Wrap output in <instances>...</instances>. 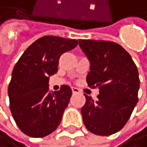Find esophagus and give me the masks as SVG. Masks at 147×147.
Here are the masks:
<instances>
[{
  "mask_svg": "<svg viewBox=\"0 0 147 147\" xmlns=\"http://www.w3.org/2000/svg\"><path fill=\"white\" fill-rule=\"evenodd\" d=\"M71 92H73L74 93H77V92H79V90H78L77 88H76V87H73V88H71Z\"/></svg>",
  "mask_w": 147,
  "mask_h": 147,
  "instance_id": "esophagus-1",
  "label": "esophagus"
}]
</instances>
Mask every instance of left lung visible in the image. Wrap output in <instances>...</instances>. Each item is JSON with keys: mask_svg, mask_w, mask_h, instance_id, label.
Wrapping results in <instances>:
<instances>
[{"mask_svg": "<svg viewBox=\"0 0 147 147\" xmlns=\"http://www.w3.org/2000/svg\"><path fill=\"white\" fill-rule=\"evenodd\" d=\"M79 46L90 60L87 83L99 88L97 100L84 94L81 109L87 129L109 136L121 130L138 102L140 79L130 55L115 42L79 39Z\"/></svg>", "mask_w": 147, "mask_h": 147, "instance_id": "left-lung-1", "label": "left lung"}]
</instances>
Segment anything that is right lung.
I'll list each match as a JSON object with an SVG mask.
<instances>
[{
	"label": "right lung",
	"instance_id": "1",
	"mask_svg": "<svg viewBox=\"0 0 147 147\" xmlns=\"http://www.w3.org/2000/svg\"><path fill=\"white\" fill-rule=\"evenodd\" d=\"M77 44L76 39L44 36L30 45L16 63L8 86L10 111L27 136L45 137L59 125L71 90L62 85L51 92L49 77L57 71L61 55Z\"/></svg>",
	"mask_w": 147,
	"mask_h": 147
}]
</instances>
